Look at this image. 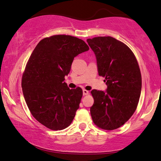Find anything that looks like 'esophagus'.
I'll return each instance as SVG.
<instances>
[{"instance_id":"1","label":"esophagus","mask_w":161,"mask_h":161,"mask_svg":"<svg viewBox=\"0 0 161 161\" xmlns=\"http://www.w3.org/2000/svg\"><path fill=\"white\" fill-rule=\"evenodd\" d=\"M83 94L84 95H87V94H89V91L86 90H83Z\"/></svg>"}]
</instances>
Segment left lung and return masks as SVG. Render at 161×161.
I'll return each instance as SVG.
<instances>
[{"mask_svg": "<svg viewBox=\"0 0 161 161\" xmlns=\"http://www.w3.org/2000/svg\"><path fill=\"white\" fill-rule=\"evenodd\" d=\"M86 42L95 53L99 76L108 85L106 92L91 91L92 118L99 128L113 130L123 125L137 109L142 88L138 63L130 48L113 37Z\"/></svg>", "mask_w": 161, "mask_h": 161, "instance_id": "left-lung-1", "label": "left lung"}]
</instances>
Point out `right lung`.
I'll return each instance as SVG.
<instances>
[{
	"label": "right lung",
	"instance_id": "right-lung-1",
	"mask_svg": "<svg viewBox=\"0 0 161 161\" xmlns=\"http://www.w3.org/2000/svg\"><path fill=\"white\" fill-rule=\"evenodd\" d=\"M89 49L78 38L54 35L41 40L33 51L23 73V94L33 117L47 128L65 129L75 118L82 90H70L64 81L74 58Z\"/></svg>",
	"mask_w": 161,
	"mask_h": 161
}]
</instances>
